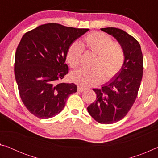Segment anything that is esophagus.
I'll return each mask as SVG.
<instances>
[{"label": "esophagus", "instance_id": "1", "mask_svg": "<svg viewBox=\"0 0 158 158\" xmlns=\"http://www.w3.org/2000/svg\"><path fill=\"white\" fill-rule=\"evenodd\" d=\"M85 90V89L84 87H81V86H79L77 87V91L78 92H79V93H82V92H84Z\"/></svg>", "mask_w": 158, "mask_h": 158}]
</instances>
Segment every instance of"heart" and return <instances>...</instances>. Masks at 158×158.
<instances>
[{
  "label": "heart",
  "instance_id": "heart-1",
  "mask_svg": "<svg viewBox=\"0 0 158 158\" xmlns=\"http://www.w3.org/2000/svg\"><path fill=\"white\" fill-rule=\"evenodd\" d=\"M83 49L95 55L90 69L74 71L70 74L71 81L81 86L90 87L102 81L111 79L121 70L125 61V53L118 42L113 41L109 35L93 32L84 37L81 43L73 42L66 53V60L72 68L76 69L81 63Z\"/></svg>",
  "mask_w": 158,
  "mask_h": 158
}]
</instances>
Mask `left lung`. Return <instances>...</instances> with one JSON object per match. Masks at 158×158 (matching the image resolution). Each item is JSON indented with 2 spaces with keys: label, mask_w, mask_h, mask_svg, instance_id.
Masks as SVG:
<instances>
[{
  "label": "left lung",
  "mask_w": 158,
  "mask_h": 158,
  "mask_svg": "<svg viewBox=\"0 0 158 158\" xmlns=\"http://www.w3.org/2000/svg\"><path fill=\"white\" fill-rule=\"evenodd\" d=\"M101 30L122 45L125 61L119 73L101 89H93L97 98L87 109L97 122L111 124L123 118L135 103L142 79L143 58L139 42L126 32L113 27Z\"/></svg>",
  "instance_id": "1"
}]
</instances>
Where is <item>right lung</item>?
Segmentation results:
<instances>
[{"mask_svg":"<svg viewBox=\"0 0 158 158\" xmlns=\"http://www.w3.org/2000/svg\"><path fill=\"white\" fill-rule=\"evenodd\" d=\"M88 28L50 23L26 33L17 48L15 75L23 105L34 116L47 119L63 110L74 84L59 82L68 73L66 53Z\"/></svg>","mask_w":158,"mask_h":158,"instance_id":"right-lung-1","label":"right lung"}]
</instances>
